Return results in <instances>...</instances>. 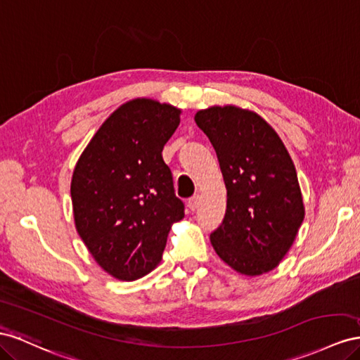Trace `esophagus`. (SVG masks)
Masks as SVG:
<instances>
[{
    "mask_svg": "<svg viewBox=\"0 0 360 360\" xmlns=\"http://www.w3.org/2000/svg\"><path fill=\"white\" fill-rule=\"evenodd\" d=\"M198 204H200V197H198V195H193V197H191V198L188 200V207H189L191 210H195V209L198 207Z\"/></svg>",
    "mask_w": 360,
    "mask_h": 360,
    "instance_id": "obj_1",
    "label": "esophagus"
}]
</instances>
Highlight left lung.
Returning <instances> with one entry per match:
<instances>
[{
  "label": "left lung",
  "instance_id": "8db88e82",
  "mask_svg": "<svg viewBox=\"0 0 360 360\" xmlns=\"http://www.w3.org/2000/svg\"><path fill=\"white\" fill-rule=\"evenodd\" d=\"M195 122L217 151L227 188L226 215L210 233L212 245L240 274L268 273L285 257L304 219L292 159L255 112L210 108L200 110Z\"/></svg>",
  "mask_w": 360,
  "mask_h": 360
}]
</instances>
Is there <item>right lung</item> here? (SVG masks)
<instances>
[{
  "label": "right lung",
  "mask_w": 360,
  "mask_h": 360,
  "mask_svg": "<svg viewBox=\"0 0 360 360\" xmlns=\"http://www.w3.org/2000/svg\"><path fill=\"white\" fill-rule=\"evenodd\" d=\"M180 110L133 100L115 110L75 165L71 198L75 227L98 265L120 280L156 266L171 224L184 217L162 150Z\"/></svg>",
  "instance_id": "1"
}]
</instances>
